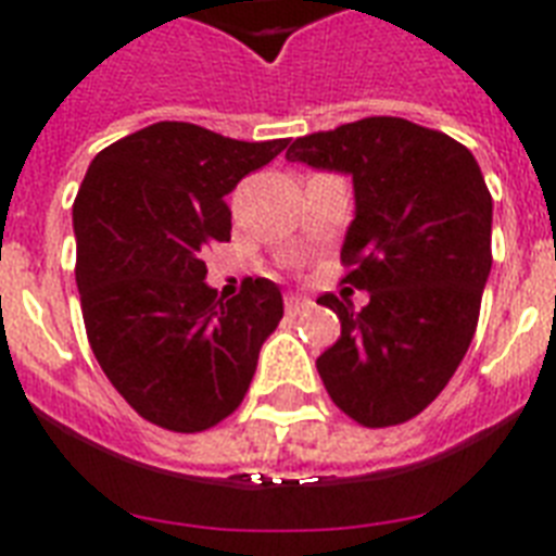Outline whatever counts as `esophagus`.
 Listing matches in <instances>:
<instances>
[{
    "label": "esophagus",
    "mask_w": 556,
    "mask_h": 556,
    "mask_svg": "<svg viewBox=\"0 0 556 556\" xmlns=\"http://www.w3.org/2000/svg\"><path fill=\"white\" fill-rule=\"evenodd\" d=\"M312 300H308V296H303V294H288L286 296V312L288 314H300V312H305V308H312Z\"/></svg>",
    "instance_id": "34e87169"
}]
</instances>
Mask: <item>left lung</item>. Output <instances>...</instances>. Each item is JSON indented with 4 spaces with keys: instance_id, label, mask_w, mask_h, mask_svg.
Here are the masks:
<instances>
[{
    "instance_id": "1",
    "label": "left lung",
    "mask_w": 556,
    "mask_h": 556,
    "mask_svg": "<svg viewBox=\"0 0 556 556\" xmlns=\"http://www.w3.org/2000/svg\"><path fill=\"white\" fill-rule=\"evenodd\" d=\"M288 161L352 176L355 218L343 282L369 291L355 312L334 294L340 338L317 357L331 401L364 427L404 424L435 401L479 323L491 274L493 199L473 152L404 117H364L288 143Z\"/></svg>"
}]
</instances>
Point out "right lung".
I'll list each match as a JSON object with an SVG mask.
<instances>
[{
    "mask_svg": "<svg viewBox=\"0 0 556 556\" xmlns=\"http://www.w3.org/2000/svg\"><path fill=\"white\" fill-rule=\"evenodd\" d=\"M288 141H233L161 121L94 155L74 199L77 291L91 352L147 421L201 432L233 413L282 320L270 279L230 300L204 251L230 239L225 195Z\"/></svg>",
    "mask_w": 556,
    "mask_h": 556,
    "instance_id": "right-lung-1",
    "label": "right lung"
}]
</instances>
